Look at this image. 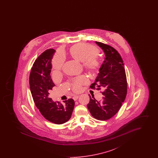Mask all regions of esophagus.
<instances>
[{
	"label": "esophagus",
	"mask_w": 158,
	"mask_h": 158,
	"mask_svg": "<svg viewBox=\"0 0 158 158\" xmlns=\"http://www.w3.org/2000/svg\"><path fill=\"white\" fill-rule=\"evenodd\" d=\"M79 95H75V96H74L73 97V99H74V101H76L77 99H78V98H79Z\"/></svg>",
	"instance_id": "esophagus-1"
}]
</instances>
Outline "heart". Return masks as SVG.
Here are the masks:
<instances>
[{
  "instance_id": "obj_1",
  "label": "heart",
  "mask_w": 158,
  "mask_h": 158,
  "mask_svg": "<svg viewBox=\"0 0 158 158\" xmlns=\"http://www.w3.org/2000/svg\"><path fill=\"white\" fill-rule=\"evenodd\" d=\"M70 55L75 60L83 62V66L88 72L95 73L101 67L99 60L98 48L89 44L80 43L73 45L70 48ZM63 63V58L61 56L56 57L53 61V68L54 73H59ZM88 82L85 76H82L77 78L71 84L73 91L77 92L82 89V86Z\"/></svg>"
}]
</instances>
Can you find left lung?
Returning <instances> with one entry per match:
<instances>
[{"instance_id":"obj_1","label":"left lung","mask_w":158,"mask_h":158,"mask_svg":"<svg viewBox=\"0 0 158 158\" xmlns=\"http://www.w3.org/2000/svg\"><path fill=\"white\" fill-rule=\"evenodd\" d=\"M105 53V58L91 89L100 90L104 97L101 101L89 96L87 106L91 115L98 120H107L120 110L127 92V82L123 61L120 54L113 47L95 41Z\"/></svg>"}]
</instances>
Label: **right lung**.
Returning <instances> with one entry per match:
<instances>
[{
	"mask_svg": "<svg viewBox=\"0 0 158 158\" xmlns=\"http://www.w3.org/2000/svg\"><path fill=\"white\" fill-rule=\"evenodd\" d=\"M55 50H46L34 61L30 75V86L32 97L41 115L56 124L67 122L71 117L75 101L70 98L64 101L54 102L49 97V92L55 86L51 79L52 59Z\"/></svg>",
	"mask_w": 158,
	"mask_h": 158,
	"instance_id": "add662e5",
	"label": "right lung"
}]
</instances>
